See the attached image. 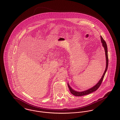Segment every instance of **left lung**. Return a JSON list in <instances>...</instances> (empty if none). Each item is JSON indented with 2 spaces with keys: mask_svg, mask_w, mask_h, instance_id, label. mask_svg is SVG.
I'll return each mask as SVG.
<instances>
[{
  "mask_svg": "<svg viewBox=\"0 0 120 120\" xmlns=\"http://www.w3.org/2000/svg\"><path fill=\"white\" fill-rule=\"evenodd\" d=\"M101 41L103 43V47L104 48V50H105V55H106V68L105 70L104 71V72L103 73V76L102 77V78L100 80V81L97 84V85L95 86H94V87H93L92 88L86 90V91H82V92H78V91H76L75 90H72L71 89V88L69 86L68 83V87L69 90L70 91V92L74 96H77V97H80V96H83L84 95H88L89 94H90L91 93H92L94 91H95L96 90H97L99 87L100 86L102 82H103V79L104 78V77L105 76V73L107 70L108 69V63H109V59H108V50H107V44L105 42V41H104V40L103 39L102 36H101Z\"/></svg>",
  "mask_w": 120,
  "mask_h": 120,
  "instance_id": "1",
  "label": "left lung"
}]
</instances>
